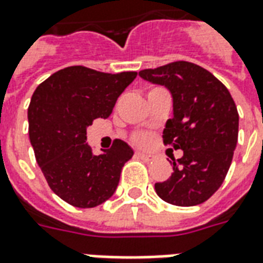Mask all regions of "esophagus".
Instances as JSON below:
<instances>
[{
	"label": "esophagus",
	"mask_w": 263,
	"mask_h": 263,
	"mask_svg": "<svg viewBox=\"0 0 263 263\" xmlns=\"http://www.w3.org/2000/svg\"><path fill=\"white\" fill-rule=\"evenodd\" d=\"M135 156L138 158H140V160H145V161H150L152 158H153V156L149 153H143V152H136Z\"/></svg>",
	"instance_id": "obj_1"
}]
</instances>
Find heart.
<instances>
[{
  "instance_id": "b5f03b06",
  "label": "heart",
  "mask_w": 263,
  "mask_h": 263,
  "mask_svg": "<svg viewBox=\"0 0 263 263\" xmlns=\"http://www.w3.org/2000/svg\"><path fill=\"white\" fill-rule=\"evenodd\" d=\"M146 140H147V136L143 135V134H138V135L135 136L136 143H140V145H142V143H145Z\"/></svg>"
}]
</instances>
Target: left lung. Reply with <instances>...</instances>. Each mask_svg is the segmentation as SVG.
Returning a JSON list of instances; mask_svg holds the SVG:
<instances>
[{"label": "left lung", "instance_id": "8db88e82", "mask_svg": "<svg viewBox=\"0 0 263 263\" xmlns=\"http://www.w3.org/2000/svg\"><path fill=\"white\" fill-rule=\"evenodd\" d=\"M139 76L171 92L174 117L164 128V145L183 150L171 163V176L154 185L156 193L179 207L207 201L223 183L237 145L233 98L214 74L185 60L142 70Z\"/></svg>", "mask_w": 263, "mask_h": 263}]
</instances>
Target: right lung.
Returning a JSON list of instances; mask_svg holds the SVG:
<instances>
[{"label": "right lung", "mask_w": 263, "mask_h": 263, "mask_svg": "<svg viewBox=\"0 0 263 263\" xmlns=\"http://www.w3.org/2000/svg\"><path fill=\"white\" fill-rule=\"evenodd\" d=\"M136 76V71L110 74L70 66L34 91L27 110L30 142L52 192L70 205L96 207L117 189L134 150L116 139L110 149L93 156L87 128L95 118L109 117Z\"/></svg>", "instance_id": "add662e5"}]
</instances>
